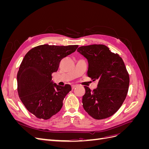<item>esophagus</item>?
Returning <instances> with one entry per match:
<instances>
[{"instance_id": "obj_1", "label": "esophagus", "mask_w": 149, "mask_h": 149, "mask_svg": "<svg viewBox=\"0 0 149 149\" xmlns=\"http://www.w3.org/2000/svg\"><path fill=\"white\" fill-rule=\"evenodd\" d=\"M78 85H76V84H73L71 86V88H72V89H74V88H75L76 86H77Z\"/></svg>"}]
</instances>
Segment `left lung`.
I'll return each mask as SVG.
<instances>
[{"instance_id":"8db88e82","label":"left lung","mask_w":149,"mask_h":149,"mask_svg":"<svg viewBox=\"0 0 149 149\" xmlns=\"http://www.w3.org/2000/svg\"><path fill=\"white\" fill-rule=\"evenodd\" d=\"M77 52L88 60V76L98 80L93 91L84 86V109L94 119L109 118L118 111L128 92L129 76L124 63L104 45L82 46Z\"/></svg>"}]
</instances>
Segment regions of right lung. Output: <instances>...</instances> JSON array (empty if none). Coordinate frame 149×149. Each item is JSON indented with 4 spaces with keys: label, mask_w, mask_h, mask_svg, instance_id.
Masks as SVG:
<instances>
[{
    "label": "right lung",
    "mask_w": 149,
    "mask_h": 149,
    "mask_svg": "<svg viewBox=\"0 0 149 149\" xmlns=\"http://www.w3.org/2000/svg\"><path fill=\"white\" fill-rule=\"evenodd\" d=\"M78 47L42 45L25 55L17 73V91L26 109L37 118L48 119L61 109L71 87L53 83L52 74L58 71L63 58Z\"/></svg>",
    "instance_id": "1"
}]
</instances>
